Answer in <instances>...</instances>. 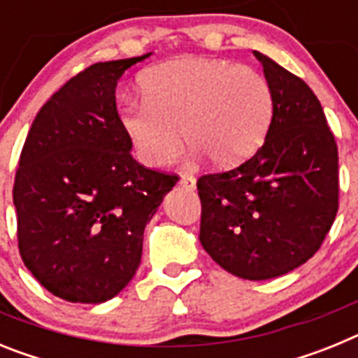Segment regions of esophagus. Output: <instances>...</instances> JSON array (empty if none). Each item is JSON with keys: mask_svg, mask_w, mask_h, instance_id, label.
<instances>
[{"mask_svg": "<svg viewBox=\"0 0 358 358\" xmlns=\"http://www.w3.org/2000/svg\"><path fill=\"white\" fill-rule=\"evenodd\" d=\"M179 185L185 186L186 189H195V188H197V179H195L194 176H189V173H185V176L181 177Z\"/></svg>", "mask_w": 358, "mask_h": 358, "instance_id": "34e87169", "label": "esophagus"}]
</instances>
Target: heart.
Masks as SVG:
<instances>
[{"mask_svg":"<svg viewBox=\"0 0 358 358\" xmlns=\"http://www.w3.org/2000/svg\"><path fill=\"white\" fill-rule=\"evenodd\" d=\"M140 87L143 98L120 107V125L148 166L179 156L182 131L215 166H235L258 150L274 118L273 85L251 66L182 57L148 68Z\"/></svg>","mask_w":358,"mask_h":358,"instance_id":"b5f03b06","label":"heart"}]
</instances>
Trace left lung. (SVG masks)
<instances>
[{"mask_svg":"<svg viewBox=\"0 0 358 358\" xmlns=\"http://www.w3.org/2000/svg\"><path fill=\"white\" fill-rule=\"evenodd\" d=\"M274 118L251 159L197 181L202 248L227 273L271 280L321 248L339 210V154L314 91L260 52Z\"/></svg>","mask_w":358,"mask_h":358,"instance_id":"obj_1","label":"left lung"}]
</instances>
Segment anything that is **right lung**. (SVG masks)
I'll return each mask as SVG.
<instances>
[{
  "mask_svg": "<svg viewBox=\"0 0 358 358\" xmlns=\"http://www.w3.org/2000/svg\"><path fill=\"white\" fill-rule=\"evenodd\" d=\"M147 55L96 62L31 123L14 181L19 255L53 296L103 303L141 262L143 231L179 177L145 169L120 125L116 84Z\"/></svg>",
  "mask_w": 358,
  "mask_h": 358,
  "instance_id": "obj_1",
  "label": "right lung"
}]
</instances>
